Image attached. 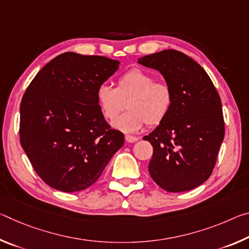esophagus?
<instances>
[{
  "instance_id": "34e87169",
  "label": "esophagus",
  "mask_w": 249,
  "mask_h": 249,
  "mask_svg": "<svg viewBox=\"0 0 249 249\" xmlns=\"http://www.w3.org/2000/svg\"><path fill=\"white\" fill-rule=\"evenodd\" d=\"M125 140H126V142H137L138 141V137L132 136V135H126Z\"/></svg>"
}]
</instances>
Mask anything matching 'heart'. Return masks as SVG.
Returning <instances> with one entry per match:
<instances>
[{
	"mask_svg": "<svg viewBox=\"0 0 249 249\" xmlns=\"http://www.w3.org/2000/svg\"><path fill=\"white\" fill-rule=\"evenodd\" d=\"M96 99L108 122L115 121L127 104L129 111L114 126L122 132L134 133L145 124L155 127L166 120L174 102V92L167 82L157 81L145 70L133 68L117 78L115 88L105 84L99 87Z\"/></svg>",
	"mask_w": 249,
	"mask_h": 249,
	"instance_id": "heart-1",
	"label": "heart"
}]
</instances>
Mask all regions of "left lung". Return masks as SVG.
Here are the masks:
<instances>
[{"instance_id":"8db88e82","label":"left lung","mask_w":249,"mask_h":249,"mask_svg":"<svg viewBox=\"0 0 249 249\" xmlns=\"http://www.w3.org/2000/svg\"><path fill=\"white\" fill-rule=\"evenodd\" d=\"M138 62L158 70L174 92L166 120L144 137L154 149L150 177L168 192L192 190L212 175L224 140L220 95L205 70L178 50L147 54Z\"/></svg>"}]
</instances>
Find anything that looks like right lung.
I'll return each mask as SVG.
<instances>
[{
  "instance_id": "right-lung-1",
  "label": "right lung",
  "mask_w": 249,
  "mask_h": 249,
  "mask_svg": "<svg viewBox=\"0 0 249 249\" xmlns=\"http://www.w3.org/2000/svg\"><path fill=\"white\" fill-rule=\"evenodd\" d=\"M119 65L107 57L65 53L27 87L20 102V145L49 187L69 193L89 188L123 146L124 134L111 128L96 99Z\"/></svg>"
}]
</instances>
